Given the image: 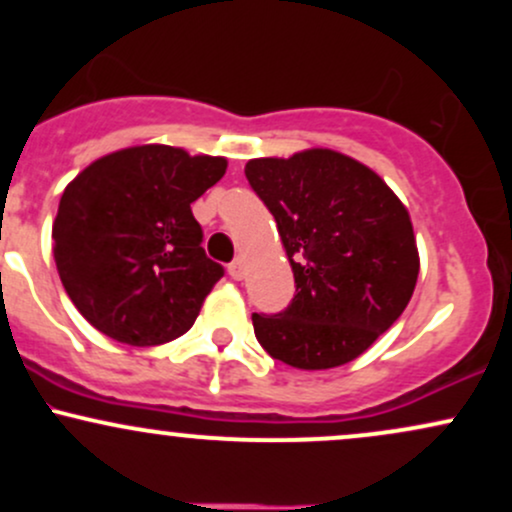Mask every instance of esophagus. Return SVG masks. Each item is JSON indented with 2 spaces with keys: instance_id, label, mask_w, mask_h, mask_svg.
Here are the masks:
<instances>
[{
  "instance_id": "34e87169",
  "label": "esophagus",
  "mask_w": 512,
  "mask_h": 512,
  "mask_svg": "<svg viewBox=\"0 0 512 512\" xmlns=\"http://www.w3.org/2000/svg\"><path fill=\"white\" fill-rule=\"evenodd\" d=\"M228 274H231L236 281L243 279V276H245V260H243V257H238V260L231 262V267H228Z\"/></svg>"
}]
</instances>
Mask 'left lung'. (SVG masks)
<instances>
[{
	"label": "left lung",
	"mask_w": 512,
	"mask_h": 512,
	"mask_svg": "<svg viewBox=\"0 0 512 512\" xmlns=\"http://www.w3.org/2000/svg\"><path fill=\"white\" fill-rule=\"evenodd\" d=\"M252 190L272 211L296 296L252 315L269 356L301 370L354 361L404 313L419 279L409 209L375 170L334 149L252 158Z\"/></svg>",
	"instance_id": "8db88e82"
}]
</instances>
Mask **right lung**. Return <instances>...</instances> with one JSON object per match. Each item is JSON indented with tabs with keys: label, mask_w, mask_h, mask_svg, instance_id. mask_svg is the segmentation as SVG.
<instances>
[{
	"label": "right lung",
	"mask_w": 512,
	"mask_h": 512,
	"mask_svg": "<svg viewBox=\"0 0 512 512\" xmlns=\"http://www.w3.org/2000/svg\"><path fill=\"white\" fill-rule=\"evenodd\" d=\"M223 156L139 144L113 151L64 187L52 248L62 286L105 337L173 342L195 325L223 276L190 204L226 173Z\"/></svg>",
	"instance_id": "add662e5"
}]
</instances>
